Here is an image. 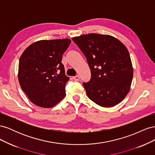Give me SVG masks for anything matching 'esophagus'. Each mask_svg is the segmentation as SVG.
I'll use <instances>...</instances> for the list:
<instances>
[{"label": "esophagus", "mask_w": 155, "mask_h": 155, "mask_svg": "<svg viewBox=\"0 0 155 155\" xmlns=\"http://www.w3.org/2000/svg\"><path fill=\"white\" fill-rule=\"evenodd\" d=\"M73 79H74L75 81H79V76H76L73 77Z\"/></svg>", "instance_id": "obj_1"}]
</instances>
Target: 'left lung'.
<instances>
[{
	"label": "left lung",
	"instance_id": "1",
	"mask_svg": "<svg viewBox=\"0 0 155 155\" xmlns=\"http://www.w3.org/2000/svg\"><path fill=\"white\" fill-rule=\"evenodd\" d=\"M72 40L85 55L91 68L90 81L83 83L89 99L104 107L120 104L129 93L133 77L126 46L109 35L89 34Z\"/></svg>",
	"mask_w": 155,
	"mask_h": 155
}]
</instances>
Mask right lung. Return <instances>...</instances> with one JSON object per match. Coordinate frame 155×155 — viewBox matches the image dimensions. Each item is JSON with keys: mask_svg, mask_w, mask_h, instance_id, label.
I'll return each mask as SVG.
<instances>
[{"mask_svg": "<svg viewBox=\"0 0 155 155\" xmlns=\"http://www.w3.org/2000/svg\"><path fill=\"white\" fill-rule=\"evenodd\" d=\"M69 39L41 40L23 51L18 63V78L22 90L35 105L51 108L66 95L62 55L69 46Z\"/></svg>", "mask_w": 155, "mask_h": 155, "instance_id": "1", "label": "right lung"}]
</instances>
